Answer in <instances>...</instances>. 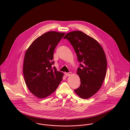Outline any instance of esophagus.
I'll return each instance as SVG.
<instances>
[{
  "label": "esophagus",
  "mask_w": 130,
  "mask_h": 130,
  "mask_svg": "<svg viewBox=\"0 0 130 130\" xmlns=\"http://www.w3.org/2000/svg\"><path fill=\"white\" fill-rule=\"evenodd\" d=\"M72 74L71 72H69V73H65V75L66 76H70Z\"/></svg>",
  "instance_id": "34e87169"
}]
</instances>
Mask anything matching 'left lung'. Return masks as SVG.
Masks as SVG:
<instances>
[{
    "mask_svg": "<svg viewBox=\"0 0 130 130\" xmlns=\"http://www.w3.org/2000/svg\"><path fill=\"white\" fill-rule=\"evenodd\" d=\"M63 38L70 42L80 62L77 74L81 83L74 92L83 99H89L100 89L106 75L104 51L95 39L80 31L69 32Z\"/></svg>",
    "mask_w": 130,
    "mask_h": 130,
    "instance_id": "left-lung-1",
    "label": "left lung"
}]
</instances>
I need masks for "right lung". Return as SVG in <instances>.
<instances>
[{"instance_id": "add662e5", "label": "right lung", "mask_w": 130, "mask_h": 130, "mask_svg": "<svg viewBox=\"0 0 130 130\" xmlns=\"http://www.w3.org/2000/svg\"><path fill=\"white\" fill-rule=\"evenodd\" d=\"M65 33L48 31L37 37L26 50L23 73L29 91L43 99L54 93L62 79L63 74L56 70L53 60L54 52Z\"/></svg>"}]
</instances>
